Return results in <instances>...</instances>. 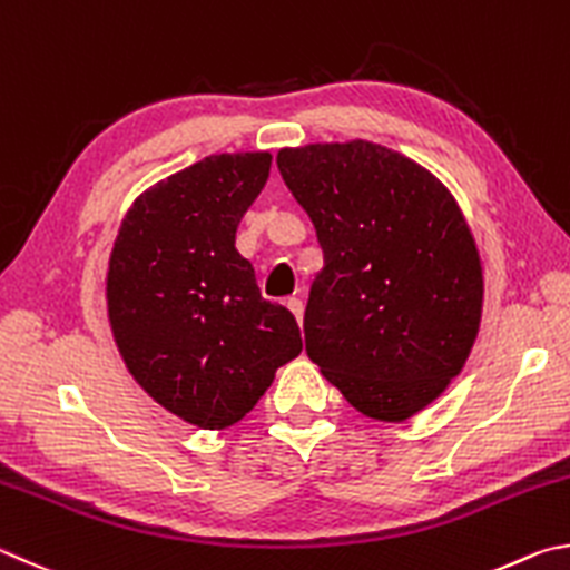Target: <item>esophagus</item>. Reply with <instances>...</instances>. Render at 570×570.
Here are the masks:
<instances>
[{
	"mask_svg": "<svg viewBox=\"0 0 570 570\" xmlns=\"http://www.w3.org/2000/svg\"><path fill=\"white\" fill-rule=\"evenodd\" d=\"M287 311H291V313L295 315L297 325H303V313H305L303 301H297V297H291V301H287Z\"/></svg>",
	"mask_w": 570,
	"mask_h": 570,
	"instance_id": "esophagus-1",
	"label": "esophagus"
}]
</instances>
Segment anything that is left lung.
<instances>
[{
	"label": "left lung",
	"mask_w": 570,
	"mask_h": 570,
	"mask_svg": "<svg viewBox=\"0 0 570 570\" xmlns=\"http://www.w3.org/2000/svg\"><path fill=\"white\" fill-rule=\"evenodd\" d=\"M277 169L323 247L307 355L357 413L407 421L463 371L481 327L483 263L461 205L367 139L283 147Z\"/></svg>",
	"instance_id": "8db88e82"
}]
</instances>
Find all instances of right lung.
I'll return each mask as SVG.
<instances>
[{"mask_svg":"<svg viewBox=\"0 0 570 570\" xmlns=\"http://www.w3.org/2000/svg\"><path fill=\"white\" fill-rule=\"evenodd\" d=\"M269 163L223 153L159 179L129 205L109 253L107 321L127 373L203 431L243 421L303 351L293 313L259 297L235 247Z\"/></svg>","mask_w":570,"mask_h":570,"instance_id":"1","label":"right lung"}]
</instances>
